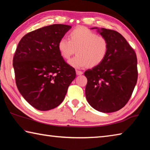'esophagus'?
Wrapping results in <instances>:
<instances>
[{
    "mask_svg": "<svg viewBox=\"0 0 150 150\" xmlns=\"http://www.w3.org/2000/svg\"><path fill=\"white\" fill-rule=\"evenodd\" d=\"M76 73H77V75H83V71H81L77 70V71H76Z\"/></svg>",
    "mask_w": 150,
    "mask_h": 150,
    "instance_id": "esophagus-1",
    "label": "esophagus"
}]
</instances>
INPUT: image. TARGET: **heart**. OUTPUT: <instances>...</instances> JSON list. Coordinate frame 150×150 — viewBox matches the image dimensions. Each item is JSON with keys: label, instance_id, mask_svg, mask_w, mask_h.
I'll list each match as a JSON object with an SVG mask.
<instances>
[{"label": "heart", "instance_id": "obj_1", "mask_svg": "<svg viewBox=\"0 0 150 150\" xmlns=\"http://www.w3.org/2000/svg\"><path fill=\"white\" fill-rule=\"evenodd\" d=\"M68 39H60L57 48L64 59H69L77 53L75 57L69 61V64L76 69L88 66L95 67L103 62L108 52V42L103 35L84 27H79L71 31Z\"/></svg>", "mask_w": 150, "mask_h": 150}]
</instances>
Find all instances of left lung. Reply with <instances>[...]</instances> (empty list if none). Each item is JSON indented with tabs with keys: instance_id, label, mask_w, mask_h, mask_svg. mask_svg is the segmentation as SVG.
<instances>
[{
	"instance_id": "left-lung-1",
	"label": "left lung",
	"mask_w": 150,
	"mask_h": 150,
	"mask_svg": "<svg viewBox=\"0 0 150 150\" xmlns=\"http://www.w3.org/2000/svg\"><path fill=\"white\" fill-rule=\"evenodd\" d=\"M108 42V52L103 62L85 72L87 79L85 95L95 110L108 113L123 108L131 97L138 79L134 50L120 33L92 28Z\"/></svg>"
}]
</instances>
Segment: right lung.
I'll return each mask as SVG.
<instances>
[{
	"mask_svg": "<svg viewBox=\"0 0 150 150\" xmlns=\"http://www.w3.org/2000/svg\"><path fill=\"white\" fill-rule=\"evenodd\" d=\"M71 26L53 24L28 33L20 40L13 57L18 89L39 110L59 106L64 100L75 70L61 56L58 42Z\"/></svg>",
	"mask_w": 150,
	"mask_h": 150,
	"instance_id": "1",
	"label": "right lung"
}]
</instances>
